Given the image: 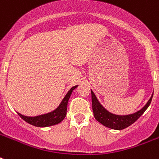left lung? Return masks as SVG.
Returning a JSON list of instances; mask_svg holds the SVG:
<instances>
[{"mask_svg": "<svg viewBox=\"0 0 159 159\" xmlns=\"http://www.w3.org/2000/svg\"><path fill=\"white\" fill-rule=\"evenodd\" d=\"M91 92H92V111H93L95 119L106 127L113 129H123L134 123L149 106L153 95V93L150 99L147 102V104L143 106L140 111H137L136 113L128 115V116H117L106 111L98 102L96 95L92 90H91Z\"/></svg>", "mask_w": 159, "mask_h": 159, "instance_id": "left-lung-1", "label": "left lung"}]
</instances>
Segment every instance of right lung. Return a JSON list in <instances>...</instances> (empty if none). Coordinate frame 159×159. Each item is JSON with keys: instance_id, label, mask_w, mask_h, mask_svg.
Masks as SVG:
<instances>
[{"instance_id": "right-lung-1", "label": "right lung", "mask_w": 159, "mask_h": 159, "mask_svg": "<svg viewBox=\"0 0 159 159\" xmlns=\"http://www.w3.org/2000/svg\"><path fill=\"white\" fill-rule=\"evenodd\" d=\"M77 87V86L72 87L68 91V92L65 96L64 98L62 99V102L60 103L58 107L53 111H52V112L44 114V115H41V116H34V117L23 116V115H21L20 113H18V115L27 123L30 124L34 126H37V127H48V126L57 125L65 118V116L67 115V102H68V100H69L72 91Z\"/></svg>"}]
</instances>
